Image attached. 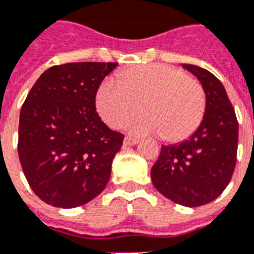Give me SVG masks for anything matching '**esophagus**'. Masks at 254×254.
Returning <instances> with one entry per match:
<instances>
[{
    "instance_id": "34e87169",
    "label": "esophagus",
    "mask_w": 254,
    "mask_h": 254,
    "mask_svg": "<svg viewBox=\"0 0 254 254\" xmlns=\"http://www.w3.org/2000/svg\"><path fill=\"white\" fill-rule=\"evenodd\" d=\"M123 143H125V145H135L139 143V139H136V137H132V136H126Z\"/></svg>"
}]
</instances>
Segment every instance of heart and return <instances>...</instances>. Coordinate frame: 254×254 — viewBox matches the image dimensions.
<instances>
[{
	"instance_id": "heart-1",
	"label": "heart",
	"mask_w": 254,
	"mask_h": 254,
	"mask_svg": "<svg viewBox=\"0 0 254 254\" xmlns=\"http://www.w3.org/2000/svg\"><path fill=\"white\" fill-rule=\"evenodd\" d=\"M95 105L113 128L122 127L140 109L144 115L131 123L135 132L162 135L176 143L188 139L201 125L207 98L201 84L180 68L148 64L127 68L117 80H103Z\"/></svg>"
}]
</instances>
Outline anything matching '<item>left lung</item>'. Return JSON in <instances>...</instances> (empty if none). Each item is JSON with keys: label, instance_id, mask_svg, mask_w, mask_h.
Wrapping results in <instances>:
<instances>
[{"label": "left lung", "instance_id": "8db88e82", "mask_svg": "<svg viewBox=\"0 0 254 254\" xmlns=\"http://www.w3.org/2000/svg\"><path fill=\"white\" fill-rule=\"evenodd\" d=\"M201 83L207 106L201 125L188 139L162 145L151 168L156 190L184 207L213 201L231 182L239 143V123L223 83L212 72L183 64Z\"/></svg>", "mask_w": 254, "mask_h": 254}]
</instances>
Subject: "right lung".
I'll list each match as a JSON object with an SVG mask.
<instances>
[{
    "mask_svg": "<svg viewBox=\"0 0 254 254\" xmlns=\"http://www.w3.org/2000/svg\"><path fill=\"white\" fill-rule=\"evenodd\" d=\"M113 62H74L47 68L19 114L18 156L42 201L75 208L105 190L123 135L100 121L95 95Z\"/></svg>",
    "mask_w": 254,
    "mask_h": 254,
    "instance_id": "obj_1",
    "label": "right lung"
}]
</instances>
